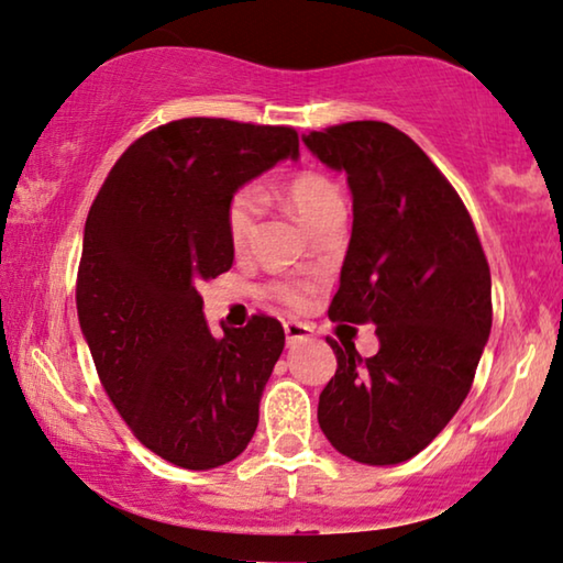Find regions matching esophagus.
<instances>
[{
	"mask_svg": "<svg viewBox=\"0 0 563 563\" xmlns=\"http://www.w3.org/2000/svg\"><path fill=\"white\" fill-rule=\"evenodd\" d=\"M284 332H287V345H297V342H305L312 338V328L297 320L284 322Z\"/></svg>",
	"mask_w": 563,
	"mask_h": 563,
	"instance_id": "1",
	"label": "esophagus"
}]
</instances>
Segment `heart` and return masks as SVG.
Instances as JSON below:
<instances>
[{"mask_svg":"<svg viewBox=\"0 0 563 563\" xmlns=\"http://www.w3.org/2000/svg\"><path fill=\"white\" fill-rule=\"evenodd\" d=\"M284 198H287L289 208L295 210V216L309 231H317L332 216H345L342 187L332 177L314 173V169H305V173L289 177L287 185H284ZM258 210H262V200H258L256 187H241L239 192L231 195L225 208V231L233 249L243 251L254 239ZM309 291H312V284L307 282H284L272 287V295L276 299L295 309L307 305Z\"/></svg>","mask_w":563,"mask_h":563,"instance_id":"heart-1","label":"heart"}]
</instances>
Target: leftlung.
<instances>
[{
  "instance_id": "1",
  "label": "left lung",
  "mask_w": 563,
  "mask_h": 563,
  "mask_svg": "<svg viewBox=\"0 0 563 563\" xmlns=\"http://www.w3.org/2000/svg\"><path fill=\"white\" fill-rule=\"evenodd\" d=\"M347 175L353 235L332 320L373 322L378 353L338 345L317 421L363 464H398L431 444L470 394L493 328L490 266L460 195L421 146L383 121L301 136Z\"/></svg>"
}]
</instances>
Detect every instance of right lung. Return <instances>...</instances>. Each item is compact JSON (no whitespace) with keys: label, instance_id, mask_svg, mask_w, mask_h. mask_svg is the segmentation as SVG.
<instances>
[{"label":"right lung","instance_id":"1","mask_svg":"<svg viewBox=\"0 0 563 563\" xmlns=\"http://www.w3.org/2000/svg\"><path fill=\"white\" fill-rule=\"evenodd\" d=\"M287 157H299L289 126L169 121L121 154L88 210L80 332L121 419L177 467H221L256 431L282 324L256 314L216 338L198 287L233 266L231 195Z\"/></svg>","mask_w":563,"mask_h":563}]
</instances>
